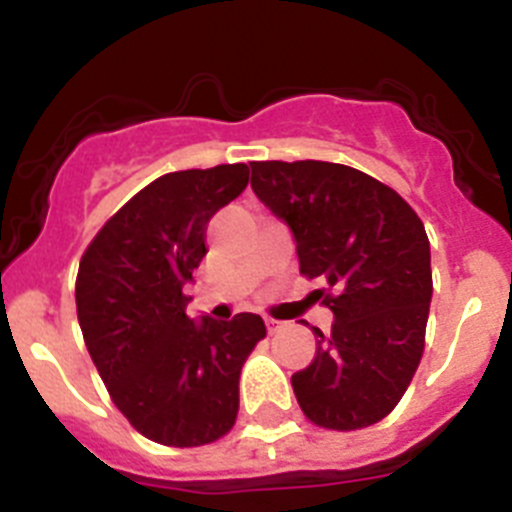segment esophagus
Returning <instances> with one entry per match:
<instances>
[{
    "label": "esophagus",
    "mask_w": 512,
    "mask_h": 512,
    "mask_svg": "<svg viewBox=\"0 0 512 512\" xmlns=\"http://www.w3.org/2000/svg\"><path fill=\"white\" fill-rule=\"evenodd\" d=\"M264 323H266V330H269V333H277V330L282 328V323H279V320H274V318H266Z\"/></svg>",
    "instance_id": "34e87169"
}]
</instances>
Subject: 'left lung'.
Masks as SVG:
<instances>
[{
    "mask_svg": "<svg viewBox=\"0 0 512 512\" xmlns=\"http://www.w3.org/2000/svg\"><path fill=\"white\" fill-rule=\"evenodd\" d=\"M251 187L292 230L302 274L333 289L330 333L312 328L315 359L292 374L302 413L330 431L379 423L425 346L433 277L420 217L387 184L328 161H253Z\"/></svg>",
    "mask_w": 512,
    "mask_h": 512,
    "instance_id": "8db88e82",
    "label": "left lung"
}]
</instances>
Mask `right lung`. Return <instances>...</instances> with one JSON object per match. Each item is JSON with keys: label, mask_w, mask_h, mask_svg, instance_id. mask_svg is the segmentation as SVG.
Here are the masks:
<instances>
[{"label": "right lung", "mask_w": 512, "mask_h": 512, "mask_svg": "<svg viewBox=\"0 0 512 512\" xmlns=\"http://www.w3.org/2000/svg\"><path fill=\"white\" fill-rule=\"evenodd\" d=\"M248 184L246 164L171 171L94 235L76 315L112 402L164 446H205L233 428L243 361L266 336L253 312L192 320L182 287L207 253V223Z\"/></svg>", "instance_id": "obj_1"}]
</instances>
